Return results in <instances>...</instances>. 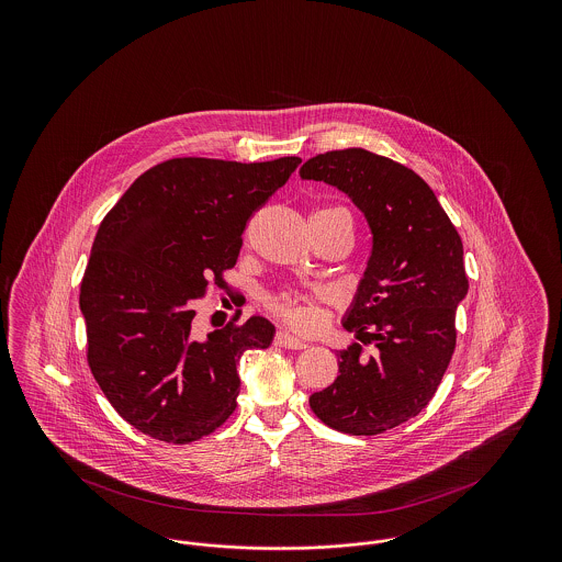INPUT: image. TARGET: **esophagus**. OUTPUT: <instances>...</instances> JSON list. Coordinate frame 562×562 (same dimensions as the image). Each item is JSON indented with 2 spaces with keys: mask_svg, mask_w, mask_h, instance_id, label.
<instances>
[{
  "mask_svg": "<svg viewBox=\"0 0 562 562\" xmlns=\"http://www.w3.org/2000/svg\"><path fill=\"white\" fill-rule=\"evenodd\" d=\"M276 346H280V348L286 349H305L307 348V344L303 341V339H299V337H294L291 333H286V330H280L278 335H276Z\"/></svg>",
  "mask_w": 562,
  "mask_h": 562,
  "instance_id": "34e87169",
  "label": "esophagus"
}]
</instances>
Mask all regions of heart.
Returning <instances> with one entry per match:
<instances>
[{"mask_svg": "<svg viewBox=\"0 0 562 562\" xmlns=\"http://www.w3.org/2000/svg\"><path fill=\"white\" fill-rule=\"evenodd\" d=\"M269 307L296 328H314L321 322V310L316 296L312 294L286 293L276 294L269 299Z\"/></svg>", "mask_w": 562, "mask_h": 562, "instance_id": "heart-1", "label": "heart"}]
</instances>
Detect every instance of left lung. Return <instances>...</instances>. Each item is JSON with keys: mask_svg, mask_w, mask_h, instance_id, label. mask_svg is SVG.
Segmentation results:
<instances>
[{"mask_svg": "<svg viewBox=\"0 0 562 562\" xmlns=\"http://www.w3.org/2000/svg\"><path fill=\"white\" fill-rule=\"evenodd\" d=\"M303 181L346 193L371 229V255L344 316L360 341L339 349L333 385L310 396L326 426L374 436L419 415L454 349V312L468 294L463 244L428 183L398 161L367 149L305 161Z\"/></svg>", "mask_w": 562, "mask_h": 562, "instance_id": "obj_1", "label": "left lung"}]
</instances>
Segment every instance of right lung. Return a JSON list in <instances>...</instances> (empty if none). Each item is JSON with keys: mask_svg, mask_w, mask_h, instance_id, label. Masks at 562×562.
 Masks as SVG:
<instances>
[{"mask_svg": "<svg viewBox=\"0 0 562 562\" xmlns=\"http://www.w3.org/2000/svg\"><path fill=\"white\" fill-rule=\"evenodd\" d=\"M299 164L164 161L103 218L80 289L88 364L133 428L188 445L236 411L241 353L269 348L276 326L250 316L198 339L193 301L236 266L248 216Z\"/></svg>", "mask_w": 562, "mask_h": 562, "instance_id": "add662e5", "label": "right lung"}]
</instances>
